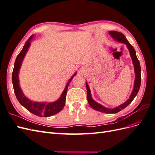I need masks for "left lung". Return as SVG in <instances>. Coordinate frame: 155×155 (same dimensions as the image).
<instances>
[{"label": "left lung", "mask_w": 155, "mask_h": 155, "mask_svg": "<svg viewBox=\"0 0 155 155\" xmlns=\"http://www.w3.org/2000/svg\"><path fill=\"white\" fill-rule=\"evenodd\" d=\"M109 34L110 35V36H112V38H113L115 41L120 42V43H125L127 45V48L129 50L130 55L131 58H132V61L134 64V72L136 75L133 91L132 93H131L129 99L127 100L124 104L120 105L118 107H116L114 108V109H108V108H106L103 105L99 104L98 103L96 102L92 99V97L91 96L90 88H89V87L87 83H86V87H87V91L88 102L92 109L97 111L104 112V113H107V114H114V113H116V112H118L119 111L125 109L126 107H127L130 103L133 101L135 96L137 95L140 87V84H141V67H140L139 60L137 57V55H136V51L134 47L129 43V41L126 39L125 36L123 34H121V33L116 31H110Z\"/></svg>", "instance_id": "1"}]
</instances>
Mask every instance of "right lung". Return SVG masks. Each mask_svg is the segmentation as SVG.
<instances>
[{
	"mask_svg": "<svg viewBox=\"0 0 155 155\" xmlns=\"http://www.w3.org/2000/svg\"><path fill=\"white\" fill-rule=\"evenodd\" d=\"M33 37H34V35H32L28 39V40L27 41L24 46H23L22 50L17 55L15 64H14V68L12 73V83L13 90L18 101L28 110L31 112L32 114L40 117H49L58 113V112L63 109V108L65 105V100H66V96L68 85L71 82L72 78L76 74V73H75L73 75V76L69 79L66 87H65L61 96L59 98L58 100L52 103H47L46 104V103L43 102L39 103L32 101L29 99H28L22 92L21 88L19 86L18 72H19L20 68L21 67L22 60L24 59L27 51L28 50V48L30 47V45L31 44L30 41L33 38Z\"/></svg>",
	"mask_w": 155,
	"mask_h": 155,
	"instance_id": "add662e5",
	"label": "right lung"
}]
</instances>
